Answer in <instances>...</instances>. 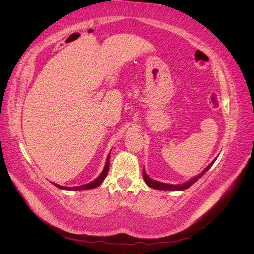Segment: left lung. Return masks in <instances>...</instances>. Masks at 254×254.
I'll return each mask as SVG.
<instances>
[{"label": "left lung", "instance_id": "8db88e82", "mask_svg": "<svg viewBox=\"0 0 254 254\" xmlns=\"http://www.w3.org/2000/svg\"><path fill=\"white\" fill-rule=\"evenodd\" d=\"M216 159H217V158H215V160H213L212 162H211L209 165H207L200 174L197 175L196 177H194V178L190 179L189 181L183 182V183H181V184H170V183H163V182H159V181H157V180H153V179L150 178V177H149L147 174H146L145 168H143V178H144L146 184H147V186H148L149 188H152V189L163 190H186V189L190 188V187L191 186V184H194L198 179H200L201 177H202L207 171L210 170L211 166L214 164L215 161H216Z\"/></svg>", "mask_w": 254, "mask_h": 254}]
</instances>
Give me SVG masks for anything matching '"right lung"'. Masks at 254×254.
<instances>
[{"instance_id": "1", "label": "right lung", "mask_w": 254, "mask_h": 254, "mask_svg": "<svg viewBox=\"0 0 254 254\" xmlns=\"http://www.w3.org/2000/svg\"><path fill=\"white\" fill-rule=\"evenodd\" d=\"M109 159H110V153H109L108 156H107V160H106V163H105V167H104L103 172L101 173V175H99L95 180L91 181V182H89V183H87V184H82V186H79V187H71V188H70V187H63V186H59V184H57V183H54V182H52V183H53L54 186H55V187H57L58 189H60V190H90V189H94V188H96V187H98V186H101L102 182H103V181H104V179L106 178L107 174H108V171H109Z\"/></svg>"}]
</instances>
